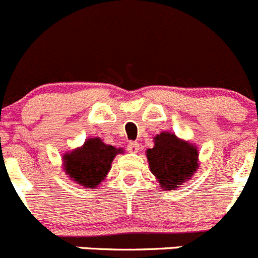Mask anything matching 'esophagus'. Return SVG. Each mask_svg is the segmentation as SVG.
Returning a JSON list of instances; mask_svg holds the SVG:
<instances>
[{
    "label": "esophagus",
    "mask_w": 258,
    "mask_h": 258,
    "mask_svg": "<svg viewBox=\"0 0 258 258\" xmlns=\"http://www.w3.org/2000/svg\"><path fill=\"white\" fill-rule=\"evenodd\" d=\"M127 150H128L130 152H139L140 150V145L139 142H130L128 145H127Z\"/></svg>",
    "instance_id": "34e87169"
}]
</instances>
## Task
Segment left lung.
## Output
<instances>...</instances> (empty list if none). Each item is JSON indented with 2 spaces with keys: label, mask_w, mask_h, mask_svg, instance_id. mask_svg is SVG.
<instances>
[{
  "label": "left lung",
  "mask_w": 258,
  "mask_h": 258,
  "mask_svg": "<svg viewBox=\"0 0 258 258\" xmlns=\"http://www.w3.org/2000/svg\"><path fill=\"white\" fill-rule=\"evenodd\" d=\"M147 159L150 170L165 190L181 185L198 166L197 147L170 132H162L155 137V146L147 150Z\"/></svg>",
  "instance_id": "8db88e82"
}]
</instances>
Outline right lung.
I'll use <instances>...</instances> for the list:
<instances>
[{
  "label": "right lung",
  "mask_w": 258,
  "mask_h": 258,
  "mask_svg": "<svg viewBox=\"0 0 258 258\" xmlns=\"http://www.w3.org/2000/svg\"><path fill=\"white\" fill-rule=\"evenodd\" d=\"M121 150L99 139H89L81 149L64 156V167L74 181L86 187H96L106 177L114 156Z\"/></svg>",
  "instance_id": "1"
}]
</instances>
